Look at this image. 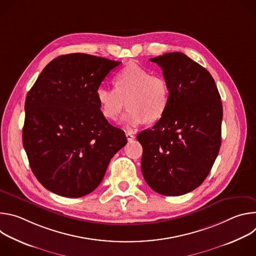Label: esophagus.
Segmentation results:
<instances>
[{
    "mask_svg": "<svg viewBox=\"0 0 256 256\" xmlns=\"http://www.w3.org/2000/svg\"><path fill=\"white\" fill-rule=\"evenodd\" d=\"M126 138H128V142H132V140L134 138V136L132 132H126Z\"/></svg>",
    "mask_w": 256,
    "mask_h": 256,
    "instance_id": "esophagus-1",
    "label": "esophagus"
}]
</instances>
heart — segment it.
I'll list each match as a JSON object with an SVG mask.
<instances>
[{"mask_svg": "<svg viewBox=\"0 0 256 256\" xmlns=\"http://www.w3.org/2000/svg\"><path fill=\"white\" fill-rule=\"evenodd\" d=\"M116 88L100 86L96 99L102 116L108 120H116L124 108L128 110L122 118L128 128L144 122H158L166 112L170 102V85L162 75L152 72L138 64H130L122 70L114 79Z\"/></svg>", "mask_w": 256, "mask_h": 256, "instance_id": "heart-1", "label": "heart"}]
</instances>
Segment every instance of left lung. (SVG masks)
<instances>
[{
	"instance_id": "left-lung-1",
	"label": "left lung",
	"mask_w": 256,
	"mask_h": 256,
	"mask_svg": "<svg viewBox=\"0 0 256 256\" xmlns=\"http://www.w3.org/2000/svg\"><path fill=\"white\" fill-rule=\"evenodd\" d=\"M170 85L165 114L136 138L142 173L156 192L176 196L192 192L208 175L221 147L223 107L210 72L182 52L150 58Z\"/></svg>"
}]
</instances>
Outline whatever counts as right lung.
Listing matches in <instances>:
<instances>
[{
    "label": "right lung",
    "instance_id": "right-lung-1",
    "mask_svg": "<svg viewBox=\"0 0 256 256\" xmlns=\"http://www.w3.org/2000/svg\"><path fill=\"white\" fill-rule=\"evenodd\" d=\"M118 64L86 54L60 56L28 92L23 146L33 174L50 192L66 198L92 192L128 142L96 99L97 88Z\"/></svg>",
    "mask_w": 256,
    "mask_h": 256
}]
</instances>
